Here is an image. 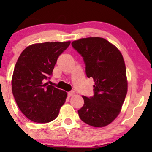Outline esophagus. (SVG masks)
Listing matches in <instances>:
<instances>
[{
  "label": "esophagus",
  "mask_w": 152,
  "mask_h": 152,
  "mask_svg": "<svg viewBox=\"0 0 152 152\" xmlns=\"http://www.w3.org/2000/svg\"><path fill=\"white\" fill-rule=\"evenodd\" d=\"M74 95V91H70L67 93V96H69V97H70V96H73Z\"/></svg>",
  "instance_id": "obj_1"
}]
</instances>
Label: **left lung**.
<instances>
[{"mask_svg":"<svg viewBox=\"0 0 152 152\" xmlns=\"http://www.w3.org/2000/svg\"><path fill=\"white\" fill-rule=\"evenodd\" d=\"M71 45L83 58L87 76L95 82L94 95L82 96L85 103L78 110L79 118L92 126H105L118 115L126 96L123 56L104 38H83L73 41Z\"/></svg>","mask_w":152,"mask_h":152,"instance_id":"left-lung-1","label":"left lung"}]
</instances>
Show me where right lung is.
I'll use <instances>...</instances> for the list:
<instances>
[{"instance_id":"1","label":"right lung","mask_w":152,"mask_h":152,"mask_svg":"<svg viewBox=\"0 0 152 152\" xmlns=\"http://www.w3.org/2000/svg\"><path fill=\"white\" fill-rule=\"evenodd\" d=\"M70 44H34L20 55L12 76V93L20 110L29 120L48 123L59 115L67 93L46 82L52 76L58 57Z\"/></svg>"}]
</instances>
